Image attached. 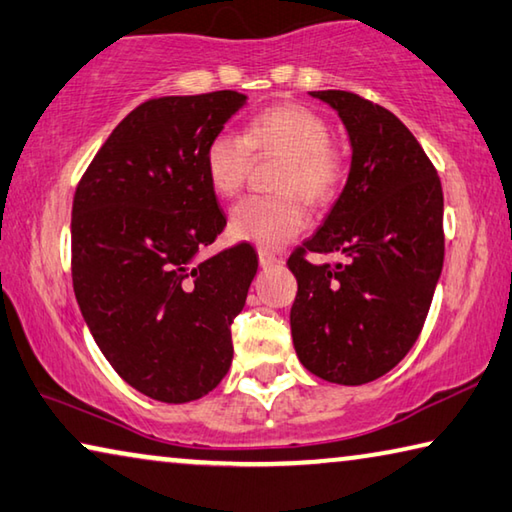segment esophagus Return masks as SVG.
<instances>
[{
    "instance_id": "34e87169",
    "label": "esophagus",
    "mask_w": 512,
    "mask_h": 512,
    "mask_svg": "<svg viewBox=\"0 0 512 512\" xmlns=\"http://www.w3.org/2000/svg\"><path fill=\"white\" fill-rule=\"evenodd\" d=\"M257 257H259V264H262V266H275V264L282 262L278 255L271 253V250H266V248H259Z\"/></svg>"
}]
</instances>
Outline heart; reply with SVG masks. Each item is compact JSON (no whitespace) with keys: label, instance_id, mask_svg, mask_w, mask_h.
<instances>
[{"label":"heart","instance_id":"1","mask_svg":"<svg viewBox=\"0 0 512 512\" xmlns=\"http://www.w3.org/2000/svg\"><path fill=\"white\" fill-rule=\"evenodd\" d=\"M330 125L319 113L300 104H278L248 120L246 132L230 129L214 134L205 148L209 186L223 198L243 189L255 154L285 157L275 177L278 196H250L230 214V232L262 248H280L307 225L298 193L314 205L335 198L344 180V161L330 145Z\"/></svg>","mask_w":512,"mask_h":512}]
</instances>
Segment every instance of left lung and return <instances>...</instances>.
<instances>
[{
    "mask_svg": "<svg viewBox=\"0 0 512 512\" xmlns=\"http://www.w3.org/2000/svg\"><path fill=\"white\" fill-rule=\"evenodd\" d=\"M351 141L344 191L289 257L298 280L291 337L298 360L328 383L364 385L415 346L444 264V196L431 159L392 111L348 91H312ZM339 252L344 265H310Z\"/></svg>",
    "mask_w": 512,
    "mask_h": 512,
    "instance_id": "1",
    "label": "left lung"
}]
</instances>
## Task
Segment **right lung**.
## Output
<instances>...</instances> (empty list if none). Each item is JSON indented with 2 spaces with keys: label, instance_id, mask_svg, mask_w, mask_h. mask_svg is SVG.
I'll list each match as a JSON object with an SVG mask.
<instances>
[{
  "label": "right lung",
  "instance_id": "1",
  "mask_svg": "<svg viewBox=\"0 0 512 512\" xmlns=\"http://www.w3.org/2000/svg\"><path fill=\"white\" fill-rule=\"evenodd\" d=\"M246 104L237 91L143 102L113 129L72 200V287L125 383L189 403L232 364V321L257 273L250 243L198 259L227 218L205 173L209 139Z\"/></svg>",
  "mask_w": 512,
  "mask_h": 512
}]
</instances>
